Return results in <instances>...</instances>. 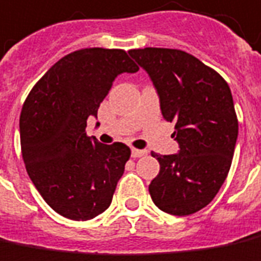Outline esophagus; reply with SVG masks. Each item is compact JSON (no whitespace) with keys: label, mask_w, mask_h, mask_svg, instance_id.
Instances as JSON below:
<instances>
[{"label":"esophagus","mask_w":261,"mask_h":261,"mask_svg":"<svg viewBox=\"0 0 261 261\" xmlns=\"http://www.w3.org/2000/svg\"><path fill=\"white\" fill-rule=\"evenodd\" d=\"M143 155H146V151L145 149H132V158H141Z\"/></svg>","instance_id":"1"}]
</instances>
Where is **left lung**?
<instances>
[{"mask_svg":"<svg viewBox=\"0 0 261 261\" xmlns=\"http://www.w3.org/2000/svg\"><path fill=\"white\" fill-rule=\"evenodd\" d=\"M129 54L151 77L162 116L175 123L179 145L159 155V174L149 184L155 205L172 216H190L214 200L231 167L239 120L231 90L216 70L175 48H136Z\"/></svg>","mask_w":261,"mask_h":261,"instance_id":"left-lung-1","label":"left lung"}]
</instances>
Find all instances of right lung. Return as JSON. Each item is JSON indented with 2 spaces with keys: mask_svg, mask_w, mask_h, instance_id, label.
Returning a JSON list of instances; mask_svg holds the SVG:
<instances>
[{
  "mask_svg": "<svg viewBox=\"0 0 261 261\" xmlns=\"http://www.w3.org/2000/svg\"><path fill=\"white\" fill-rule=\"evenodd\" d=\"M139 67L119 48H82L64 56L36 83L20 116L21 152L37 191L60 216L86 221L112 202L130 149L86 135L120 73Z\"/></svg>",
  "mask_w": 261,
  "mask_h": 261,
  "instance_id": "1",
  "label": "right lung"
}]
</instances>
